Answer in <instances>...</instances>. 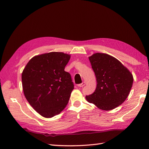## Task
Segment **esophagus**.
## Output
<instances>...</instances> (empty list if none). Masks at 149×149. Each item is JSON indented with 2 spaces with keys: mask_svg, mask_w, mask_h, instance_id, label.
<instances>
[{
  "mask_svg": "<svg viewBox=\"0 0 149 149\" xmlns=\"http://www.w3.org/2000/svg\"><path fill=\"white\" fill-rule=\"evenodd\" d=\"M85 84H86V83H85V82H83L82 83H81V84H78V86L79 87H83Z\"/></svg>",
  "mask_w": 149,
  "mask_h": 149,
  "instance_id": "1",
  "label": "esophagus"
}]
</instances>
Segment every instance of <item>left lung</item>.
<instances>
[{"mask_svg": "<svg viewBox=\"0 0 149 149\" xmlns=\"http://www.w3.org/2000/svg\"><path fill=\"white\" fill-rule=\"evenodd\" d=\"M89 60L96 75L97 86L86 99L101 109H114L127 97L132 86V74L119 60L107 54L97 53Z\"/></svg>", "mask_w": 149, "mask_h": 149, "instance_id": "8db88e82", "label": "left lung"}]
</instances>
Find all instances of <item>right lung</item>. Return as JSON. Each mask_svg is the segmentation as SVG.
Returning <instances> with one entry per match:
<instances>
[{
  "label": "right lung",
  "instance_id": "obj_1",
  "mask_svg": "<svg viewBox=\"0 0 149 149\" xmlns=\"http://www.w3.org/2000/svg\"><path fill=\"white\" fill-rule=\"evenodd\" d=\"M70 59L61 52L42 54L31 58L22 72L26 100L45 118L59 114L69 101L74 84L65 68Z\"/></svg>",
  "mask_w": 149,
  "mask_h": 149
}]
</instances>
